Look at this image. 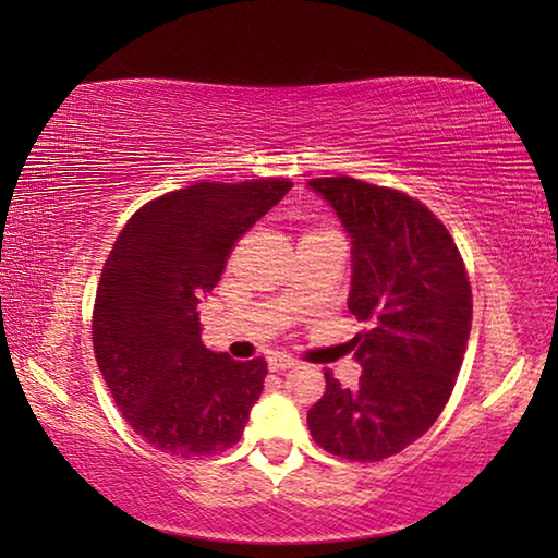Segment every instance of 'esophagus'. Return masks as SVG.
<instances>
[{
  "mask_svg": "<svg viewBox=\"0 0 558 558\" xmlns=\"http://www.w3.org/2000/svg\"><path fill=\"white\" fill-rule=\"evenodd\" d=\"M292 366H298V362L292 356H288V354H272L270 359H268V369L270 372H286V369H292Z\"/></svg>",
  "mask_w": 558,
  "mask_h": 558,
  "instance_id": "34e87169",
  "label": "esophagus"
}]
</instances>
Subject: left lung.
<instances>
[{"mask_svg": "<svg viewBox=\"0 0 558 558\" xmlns=\"http://www.w3.org/2000/svg\"><path fill=\"white\" fill-rule=\"evenodd\" d=\"M307 186L352 241L347 307L369 325L352 339L359 386L342 389L325 372L327 391L307 426L332 456L384 460L418 440L446 409L470 337L468 272L446 226L411 196L352 177Z\"/></svg>", "mask_w": 558, "mask_h": 558, "instance_id": "left-lung-1", "label": "left lung"}]
</instances>
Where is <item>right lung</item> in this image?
I'll use <instances>...</instances> for the list:
<instances>
[{
    "label": "right lung",
    "mask_w": 558,
    "mask_h": 558,
    "mask_svg": "<svg viewBox=\"0 0 558 558\" xmlns=\"http://www.w3.org/2000/svg\"><path fill=\"white\" fill-rule=\"evenodd\" d=\"M288 179L199 182L145 204L120 231L93 310L98 369L120 413L177 458L239 442L268 364L202 342L199 305L231 245L290 192Z\"/></svg>",
    "instance_id": "add662e5"
}]
</instances>
